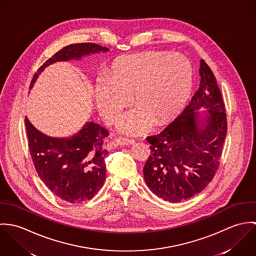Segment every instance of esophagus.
Segmentation results:
<instances>
[{
	"instance_id": "1",
	"label": "esophagus",
	"mask_w": 256,
	"mask_h": 256,
	"mask_svg": "<svg viewBox=\"0 0 256 256\" xmlns=\"http://www.w3.org/2000/svg\"><path fill=\"white\" fill-rule=\"evenodd\" d=\"M116 143H117V145H120V146H130V145H133L135 143V141L133 139L119 137L116 139Z\"/></svg>"
}]
</instances>
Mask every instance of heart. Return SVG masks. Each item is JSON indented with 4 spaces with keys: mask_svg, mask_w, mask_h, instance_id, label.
<instances>
[{
    "mask_svg": "<svg viewBox=\"0 0 256 256\" xmlns=\"http://www.w3.org/2000/svg\"><path fill=\"white\" fill-rule=\"evenodd\" d=\"M192 67L178 54L146 51L117 60L110 76H100L94 88L98 110L108 123L114 122L133 94L136 108L118 121V129L138 135L154 123L160 125L172 119L189 96Z\"/></svg>",
    "mask_w": 256,
    "mask_h": 256,
    "instance_id": "b5f03b06",
    "label": "heart"
}]
</instances>
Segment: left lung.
<instances>
[{
    "label": "left lung",
    "instance_id": "obj_1",
    "mask_svg": "<svg viewBox=\"0 0 256 256\" xmlns=\"http://www.w3.org/2000/svg\"><path fill=\"white\" fill-rule=\"evenodd\" d=\"M199 74V88L182 114L160 133L146 138L152 152L143 170L145 182L168 202L200 193L219 168L226 114L216 78L203 59ZM201 108L208 110L201 112Z\"/></svg>",
    "mask_w": 256,
    "mask_h": 256
}]
</instances>
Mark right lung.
Masks as SVG:
<instances>
[{"instance_id":"right-lung-1","label":"right lung","mask_w":256,"mask_h":256,"mask_svg":"<svg viewBox=\"0 0 256 256\" xmlns=\"http://www.w3.org/2000/svg\"><path fill=\"white\" fill-rule=\"evenodd\" d=\"M108 48L96 43L71 44L55 53L34 74L32 88L40 73L49 65L82 56L108 52ZM28 148L32 160L41 180L49 190L64 201L76 204L92 199L106 180L102 146L108 131L94 122H86L72 137L53 138L38 131L26 118Z\"/></svg>"}]
</instances>
